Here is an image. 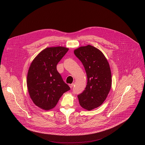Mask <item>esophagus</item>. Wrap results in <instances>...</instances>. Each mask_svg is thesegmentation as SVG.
I'll return each instance as SVG.
<instances>
[{
	"mask_svg": "<svg viewBox=\"0 0 145 145\" xmlns=\"http://www.w3.org/2000/svg\"><path fill=\"white\" fill-rule=\"evenodd\" d=\"M74 83H72V84H69V86H70V88H71V89H72V88H73V86H74Z\"/></svg>",
	"mask_w": 145,
	"mask_h": 145,
	"instance_id": "34e87169",
	"label": "esophagus"
}]
</instances>
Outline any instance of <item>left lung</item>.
<instances>
[{"mask_svg": "<svg viewBox=\"0 0 145 145\" xmlns=\"http://www.w3.org/2000/svg\"><path fill=\"white\" fill-rule=\"evenodd\" d=\"M82 63L88 77L84 90L78 95L80 106L91 110L106 100L111 88V72L104 54L91 45L82 46L74 51Z\"/></svg>", "mask_w": 145, "mask_h": 145, "instance_id": "obj_1", "label": "left lung"}]
</instances>
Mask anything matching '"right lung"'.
Wrapping results in <instances>:
<instances>
[{
	"instance_id": "right-lung-1",
	"label": "right lung",
	"mask_w": 145,
	"mask_h": 145,
	"mask_svg": "<svg viewBox=\"0 0 145 145\" xmlns=\"http://www.w3.org/2000/svg\"><path fill=\"white\" fill-rule=\"evenodd\" d=\"M62 47H47L39 52L29 67L28 91L34 103L44 110L55 107L60 98L70 90L56 70V65L68 51Z\"/></svg>"
}]
</instances>
